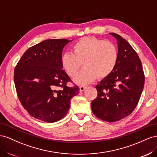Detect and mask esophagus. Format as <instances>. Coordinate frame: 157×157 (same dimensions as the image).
Listing matches in <instances>:
<instances>
[{
    "label": "esophagus",
    "mask_w": 157,
    "mask_h": 157,
    "mask_svg": "<svg viewBox=\"0 0 157 157\" xmlns=\"http://www.w3.org/2000/svg\"><path fill=\"white\" fill-rule=\"evenodd\" d=\"M86 86H79V91H83L85 89H86Z\"/></svg>",
    "instance_id": "1"
}]
</instances>
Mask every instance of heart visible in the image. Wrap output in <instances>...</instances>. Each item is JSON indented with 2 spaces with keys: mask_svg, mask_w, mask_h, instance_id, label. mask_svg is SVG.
I'll use <instances>...</instances> for the list:
<instances>
[{
  "mask_svg": "<svg viewBox=\"0 0 157 157\" xmlns=\"http://www.w3.org/2000/svg\"><path fill=\"white\" fill-rule=\"evenodd\" d=\"M72 52H65L61 63L66 74L74 77L82 66L84 68L76 75L74 82L86 85L97 77L103 79L114 71L118 60V51L115 44L95 37H84L71 47Z\"/></svg>",
  "mask_w": 157,
  "mask_h": 157,
  "instance_id": "b5f03b06",
  "label": "heart"
}]
</instances>
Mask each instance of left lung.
<instances>
[{"label":"left lung","mask_w":157,"mask_h":157,"mask_svg":"<svg viewBox=\"0 0 157 157\" xmlns=\"http://www.w3.org/2000/svg\"><path fill=\"white\" fill-rule=\"evenodd\" d=\"M116 39L118 60L114 71L95 87L97 97L91 109L97 118L116 122L132 114L140 101L144 87L145 74L137 52L120 35L110 33Z\"/></svg>","instance_id":"obj_1"}]
</instances>
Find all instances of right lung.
<instances>
[{
  "mask_svg": "<svg viewBox=\"0 0 157 157\" xmlns=\"http://www.w3.org/2000/svg\"><path fill=\"white\" fill-rule=\"evenodd\" d=\"M66 39H47L29 48L14 68V80L21 105L35 118L55 122L63 118L70 100L79 93L61 63ZM61 88L59 91L57 89Z\"/></svg>",
  "mask_w": 157,
  "mask_h": 157,
  "instance_id": "add662e5",
  "label": "right lung"
}]
</instances>
